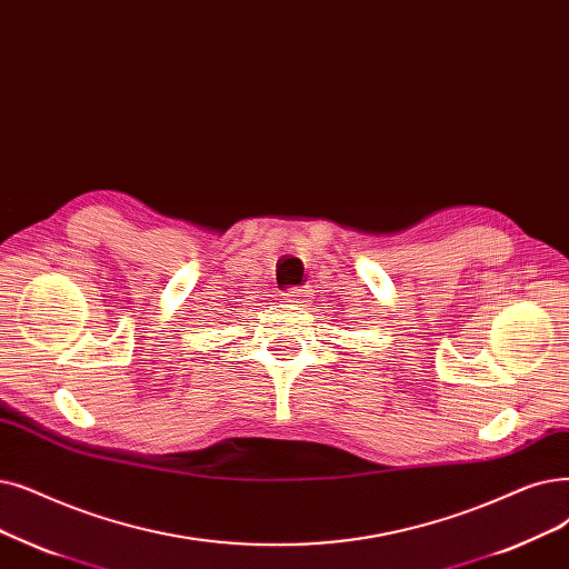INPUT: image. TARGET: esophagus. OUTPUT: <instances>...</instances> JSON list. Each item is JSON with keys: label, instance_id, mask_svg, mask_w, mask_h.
I'll list each match as a JSON object with an SVG mask.
<instances>
[{"label": "esophagus", "instance_id": "esophagus-1", "mask_svg": "<svg viewBox=\"0 0 569 569\" xmlns=\"http://www.w3.org/2000/svg\"><path fill=\"white\" fill-rule=\"evenodd\" d=\"M290 307H305V302H307V292L302 290V288H290L288 292H286V298H283Z\"/></svg>", "mask_w": 569, "mask_h": 569}]
</instances>
